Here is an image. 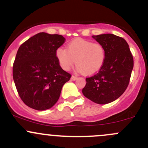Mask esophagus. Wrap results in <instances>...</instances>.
<instances>
[{"mask_svg":"<svg viewBox=\"0 0 148 148\" xmlns=\"http://www.w3.org/2000/svg\"><path fill=\"white\" fill-rule=\"evenodd\" d=\"M77 79V77H76V76H74V75H72V77H71V80H75Z\"/></svg>","mask_w":148,"mask_h":148,"instance_id":"esophagus-1","label":"esophagus"}]
</instances>
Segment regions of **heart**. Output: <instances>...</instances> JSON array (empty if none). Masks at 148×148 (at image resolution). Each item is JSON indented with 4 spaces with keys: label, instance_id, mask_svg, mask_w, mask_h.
<instances>
[{
    "label": "heart",
    "instance_id": "heart-1",
    "mask_svg": "<svg viewBox=\"0 0 148 148\" xmlns=\"http://www.w3.org/2000/svg\"><path fill=\"white\" fill-rule=\"evenodd\" d=\"M61 68L69 71L76 63V70L87 75L96 74L101 69L106 60V49L99 43L77 38L68 45V49L59 47L55 52Z\"/></svg>",
    "mask_w": 148,
    "mask_h": 148
}]
</instances>
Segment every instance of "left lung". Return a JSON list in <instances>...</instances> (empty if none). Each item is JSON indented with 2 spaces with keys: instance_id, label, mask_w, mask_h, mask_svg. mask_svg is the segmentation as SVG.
Returning a JSON list of instances; mask_svg holds the SVG:
<instances>
[{
  "instance_id": "left-lung-1",
  "label": "left lung",
  "mask_w": 148,
  "mask_h": 148,
  "mask_svg": "<svg viewBox=\"0 0 148 148\" xmlns=\"http://www.w3.org/2000/svg\"><path fill=\"white\" fill-rule=\"evenodd\" d=\"M106 49V60L98 73L86 78L83 94L98 104H106L120 97L129 85L134 66L125 39L112 34L92 36Z\"/></svg>"
}]
</instances>
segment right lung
Returning a JSON list of instances; mask_svg holds the SVG:
<instances>
[{"instance_id": "add662e5", "label": "right lung", "mask_w": 148, "mask_h": 148, "mask_svg": "<svg viewBox=\"0 0 148 148\" xmlns=\"http://www.w3.org/2000/svg\"><path fill=\"white\" fill-rule=\"evenodd\" d=\"M65 42L62 35L40 32L20 46L13 66V77L23 102L44 111L59 99L71 75L62 69L55 52Z\"/></svg>"}]
</instances>
